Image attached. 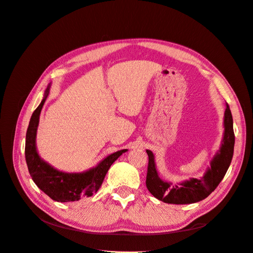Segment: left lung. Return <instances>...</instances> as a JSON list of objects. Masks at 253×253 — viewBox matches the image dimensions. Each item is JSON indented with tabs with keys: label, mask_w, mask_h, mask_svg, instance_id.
Wrapping results in <instances>:
<instances>
[{
	"label": "left lung",
	"mask_w": 253,
	"mask_h": 253,
	"mask_svg": "<svg viewBox=\"0 0 253 253\" xmlns=\"http://www.w3.org/2000/svg\"><path fill=\"white\" fill-rule=\"evenodd\" d=\"M224 125L225 134L224 139L221 141V147L211 162V168L201 179H190L181 182L178 186H172V183L162 180L156 171L154 155L151 151L147 150L149 164L145 185H147L150 193L159 201L175 205L193 204L208 197L223 180L233 157V119L228 105L225 111Z\"/></svg>",
	"instance_id": "8db88e82"
}]
</instances>
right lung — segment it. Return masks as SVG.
I'll return each mask as SVG.
<instances>
[{
  "label": "right lung",
  "mask_w": 253,
  "mask_h": 253,
  "mask_svg": "<svg viewBox=\"0 0 253 253\" xmlns=\"http://www.w3.org/2000/svg\"><path fill=\"white\" fill-rule=\"evenodd\" d=\"M48 88L45 91L40 105L35 110L30 118L26 132L25 159L30 176L36 185L51 200L60 203H70L79 201L82 197H89L96 193L101 187L103 179L110 167L122 153L127 150H121L113 153L110 156L93 169L84 173H64L53 169L38 155L36 149V134L39 125V117L42 106L48 95Z\"/></svg>",
  "instance_id": "add662e5"
}]
</instances>
